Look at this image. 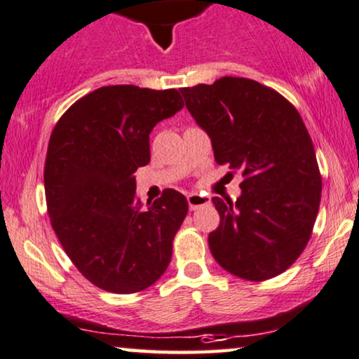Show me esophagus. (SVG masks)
I'll return each mask as SVG.
<instances>
[{
  "label": "esophagus",
  "instance_id": "esophagus-1",
  "mask_svg": "<svg viewBox=\"0 0 359 359\" xmlns=\"http://www.w3.org/2000/svg\"><path fill=\"white\" fill-rule=\"evenodd\" d=\"M187 202H189L190 210H198L210 203V197H207V195L203 194H190L187 197Z\"/></svg>",
  "mask_w": 359,
  "mask_h": 359
}]
</instances>
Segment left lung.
Segmentation results:
<instances>
[{
    "label": "left lung",
    "instance_id": "8db88e82",
    "mask_svg": "<svg viewBox=\"0 0 359 359\" xmlns=\"http://www.w3.org/2000/svg\"><path fill=\"white\" fill-rule=\"evenodd\" d=\"M212 140L217 164L241 170L236 202L213 197L219 224L210 251L246 280L289 269L312 235L322 197L315 149L297 109L283 95L243 76L180 90Z\"/></svg>",
    "mask_w": 359,
    "mask_h": 359
}]
</instances>
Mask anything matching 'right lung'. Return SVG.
Here are the masks:
<instances>
[{
	"label": "right lung",
	"mask_w": 359,
	"mask_h": 359,
	"mask_svg": "<svg viewBox=\"0 0 359 359\" xmlns=\"http://www.w3.org/2000/svg\"><path fill=\"white\" fill-rule=\"evenodd\" d=\"M182 108L175 88L111 85L75 102L52 131L44 167L50 224L100 289L141 292L169 266L187 198L167 189L142 208L133 174L149 164L152 128Z\"/></svg>",
	"instance_id": "right-lung-1"
}]
</instances>
